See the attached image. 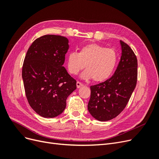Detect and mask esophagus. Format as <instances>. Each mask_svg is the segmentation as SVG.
<instances>
[{
	"label": "esophagus",
	"mask_w": 159,
	"mask_h": 159,
	"mask_svg": "<svg viewBox=\"0 0 159 159\" xmlns=\"http://www.w3.org/2000/svg\"><path fill=\"white\" fill-rule=\"evenodd\" d=\"M76 85H77V88H80L81 87V86L84 85L83 84H81V82H80V81H77Z\"/></svg>",
	"instance_id": "esophagus-1"
}]
</instances>
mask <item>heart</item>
<instances>
[{
    "mask_svg": "<svg viewBox=\"0 0 159 159\" xmlns=\"http://www.w3.org/2000/svg\"><path fill=\"white\" fill-rule=\"evenodd\" d=\"M118 55L114 49L98 44H90L81 48L79 52H71L67 57V66L70 74H78L85 66L81 78H93L102 82L111 75L117 66Z\"/></svg>",
    "mask_w": 159,
    "mask_h": 159,
    "instance_id": "1",
    "label": "heart"
}]
</instances>
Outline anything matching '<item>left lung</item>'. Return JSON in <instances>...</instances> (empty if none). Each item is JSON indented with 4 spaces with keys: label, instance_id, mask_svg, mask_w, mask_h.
Instances as JSON below:
<instances>
[{
    "label": "left lung",
    "instance_id": "8db88e82",
    "mask_svg": "<svg viewBox=\"0 0 159 159\" xmlns=\"http://www.w3.org/2000/svg\"><path fill=\"white\" fill-rule=\"evenodd\" d=\"M122 54L114 74L106 81L91 85L88 105L90 114L100 121H109L125 108L136 87L137 59L128 44L120 40Z\"/></svg>",
    "mask_w": 159,
    "mask_h": 159
}]
</instances>
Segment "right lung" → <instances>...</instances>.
<instances>
[{
    "label": "right lung",
    "mask_w": 159,
    "mask_h": 159,
    "mask_svg": "<svg viewBox=\"0 0 159 159\" xmlns=\"http://www.w3.org/2000/svg\"><path fill=\"white\" fill-rule=\"evenodd\" d=\"M68 48V38L47 34L36 39L27 51L22 71L25 93L30 107L43 117L60 115L77 88L63 66Z\"/></svg>",
    "instance_id": "add662e5"
}]
</instances>
